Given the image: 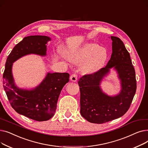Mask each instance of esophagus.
I'll return each instance as SVG.
<instances>
[{
	"instance_id": "obj_1",
	"label": "esophagus",
	"mask_w": 148,
	"mask_h": 148,
	"mask_svg": "<svg viewBox=\"0 0 148 148\" xmlns=\"http://www.w3.org/2000/svg\"><path fill=\"white\" fill-rule=\"evenodd\" d=\"M70 80H71L72 82H75L77 80V75L75 74L71 75V77H70Z\"/></svg>"
}]
</instances>
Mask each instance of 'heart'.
Wrapping results in <instances>:
<instances>
[{
    "mask_svg": "<svg viewBox=\"0 0 148 148\" xmlns=\"http://www.w3.org/2000/svg\"><path fill=\"white\" fill-rule=\"evenodd\" d=\"M66 57L73 63L83 62L82 71L91 74L98 71L104 65L108 58V52L96 43L88 42L68 51Z\"/></svg>",
    "mask_w": 148,
    "mask_h": 148,
    "instance_id": "obj_1",
    "label": "heart"
}]
</instances>
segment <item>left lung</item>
Listing matches in <instances>:
<instances>
[{
	"instance_id": "8db88e82",
	"label": "left lung",
	"mask_w": 148,
	"mask_h": 148,
	"mask_svg": "<svg viewBox=\"0 0 148 148\" xmlns=\"http://www.w3.org/2000/svg\"><path fill=\"white\" fill-rule=\"evenodd\" d=\"M111 39L112 53L107 65L94 74L83 75L78 82L80 113L91 123H103L121 117L129 109L136 94V73L130 53L119 38L112 36ZM112 68L117 73L121 87L114 96L107 95L100 86Z\"/></svg>"
}]
</instances>
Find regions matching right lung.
<instances>
[{
	"instance_id": "1",
	"label": "right lung",
	"mask_w": 148,
	"mask_h": 148,
	"mask_svg": "<svg viewBox=\"0 0 148 148\" xmlns=\"http://www.w3.org/2000/svg\"><path fill=\"white\" fill-rule=\"evenodd\" d=\"M49 41L51 38L47 36L25 37L8 56L3 75V88L12 107L18 113L40 122L48 121L54 114L60 92L69 82V74L47 73L36 87L26 89L15 84L12 68L15 61L28 54L46 56V44Z\"/></svg>"
}]
</instances>
